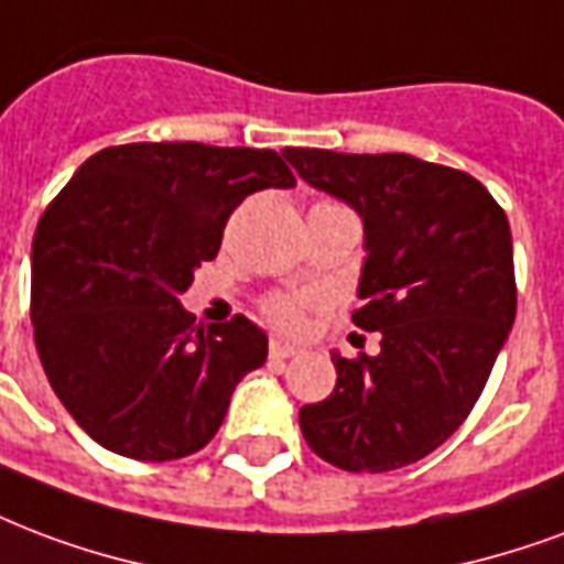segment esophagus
<instances>
[{
	"instance_id": "1",
	"label": "esophagus",
	"mask_w": 564,
	"mask_h": 564,
	"mask_svg": "<svg viewBox=\"0 0 564 564\" xmlns=\"http://www.w3.org/2000/svg\"><path fill=\"white\" fill-rule=\"evenodd\" d=\"M299 352H302L299 346L283 344V340H271L269 344V358H274V361H286V358H295Z\"/></svg>"
}]
</instances>
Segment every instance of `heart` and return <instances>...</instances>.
<instances>
[{
  "instance_id": "heart-1",
  "label": "heart",
  "mask_w": 564,
  "mask_h": 564,
  "mask_svg": "<svg viewBox=\"0 0 564 564\" xmlns=\"http://www.w3.org/2000/svg\"><path fill=\"white\" fill-rule=\"evenodd\" d=\"M314 295H290V293H271L262 299V316L281 332H302L307 323V311L314 307Z\"/></svg>"
}]
</instances>
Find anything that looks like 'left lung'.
<instances>
[{
  "mask_svg": "<svg viewBox=\"0 0 564 564\" xmlns=\"http://www.w3.org/2000/svg\"><path fill=\"white\" fill-rule=\"evenodd\" d=\"M283 154L365 220L352 323L382 337L379 356H332L337 386L302 406L304 440L346 473L410 466L473 412L514 325L508 218L478 178L412 154Z\"/></svg>",
  "mask_w": 564,
  "mask_h": 564,
  "instance_id": "left-lung-1",
  "label": "left lung"
}]
</instances>
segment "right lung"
Masks as SVG:
<instances>
[{
    "label": "right lung",
    "mask_w": 564,
    "mask_h": 564,
    "mask_svg": "<svg viewBox=\"0 0 564 564\" xmlns=\"http://www.w3.org/2000/svg\"><path fill=\"white\" fill-rule=\"evenodd\" d=\"M271 149L128 143L91 154L32 241V325L50 386L107 452L178 460L212 442L269 356L248 316L194 325L178 295L215 260L232 208L293 187Z\"/></svg>",
    "instance_id": "obj_1"
}]
</instances>
